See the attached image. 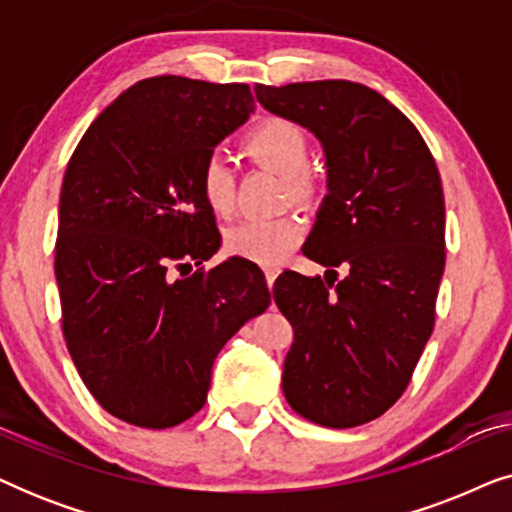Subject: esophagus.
<instances>
[{"instance_id": "obj_1", "label": "esophagus", "mask_w": 512, "mask_h": 512, "mask_svg": "<svg viewBox=\"0 0 512 512\" xmlns=\"http://www.w3.org/2000/svg\"><path fill=\"white\" fill-rule=\"evenodd\" d=\"M277 275H279L277 268H268V270H265V282H268V289H270V291H272V284H275Z\"/></svg>"}]
</instances>
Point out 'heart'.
<instances>
[{
    "label": "heart",
    "mask_w": 512,
    "mask_h": 512,
    "mask_svg": "<svg viewBox=\"0 0 512 512\" xmlns=\"http://www.w3.org/2000/svg\"><path fill=\"white\" fill-rule=\"evenodd\" d=\"M247 156L265 170L284 177L286 193L293 202L312 205L319 198V184L307 172L310 146L305 132L284 118H268L258 123L244 139ZM200 195L216 216L230 214L235 202V177L228 160L212 153L200 167ZM303 240V226L296 216L277 219H247L226 230L223 244L233 256L261 265H277Z\"/></svg>",
    "instance_id": "1"
}]
</instances>
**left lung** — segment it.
Instances as JSON below:
<instances>
[{"label":"left lung","mask_w":512,"mask_h":512,"mask_svg":"<svg viewBox=\"0 0 512 512\" xmlns=\"http://www.w3.org/2000/svg\"><path fill=\"white\" fill-rule=\"evenodd\" d=\"M254 90L270 114L324 146L328 193L303 254L347 270L340 282L277 277L272 296L293 326L284 396L314 424L352 429L401 398L431 338L445 270L443 184L419 130L373 88L333 79Z\"/></svg>","instance_id":"left-lung-1"}]
</instances>
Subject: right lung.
<instances>
[{"label":"right lung","mask_w":512,"mask_h":512,"mask_svg":"<svg viewBox=\"0 0 512 512\" xmlns=\"http://www.w3.org/2000/svg\"><path fill=\"white\" fill-rule=\"evenodd\" d=\"M251 111L247 83L153 76L118 95L69 158L55 242L62 333L83 384L123 422L193 417L216 354L270 305L254 263L202 265L221 235L200 167Z\"/></svg>","instance_id":"add662e5"}]
</instances>
